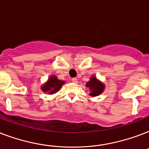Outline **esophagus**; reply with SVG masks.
Returning a JSON list of instances; mask_svg holds the SVG:
<instances>
[{
    "label": "esophagus",
    "instance_id": "1",
    "mask_svg": "<svg viewBox=\"0 0 149 149\" xmlns=\"http://www.w3.org/2000/svg\"><path fill=\"white\" fill-rule=\"evenodd\" d=\"M72 83H77V78H72Z\"/></svg>",
    "mask_w": 149,
    "mask_h": 149
}]
</instances>
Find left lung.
Here are the masks:
<instances>
[{
    "mask_svg": "<svg viewBox=\"0 0 149 149\" xmlns=\"http://www.w3.org/2000/svg\"><path fill=\"white\" fill-rule=\"evenodd\" d=\"M86 86L90 88V90H91L90 95L93 96V97L100 95L104 90V84L100 83L99 80H97L95 77H91L90 81L87 82Z\"/></svg>",
    "mask_w": 149,
    "mask_h": 149,
    "instance_id": "1",
    "label": "left lung"
}]
</instances>
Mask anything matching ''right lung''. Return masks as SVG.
Segmentation results:
<instances>
[{
    "instance_id": "right-lung-1",
    "label": "right lung",
    "mask_w": 149,
    "mask_h": 149,
    "mask_svg": "<svg viewBox=\"0 0 149 149\" xmlns=\"http://www.w3.org/2000/svg\"><path fill=\"white\" fill-rule=\"evenodd\" d=\"M64 84H65V82L58 80L56 78V77L52 76V77H50L47 83L45 85H43L42 90L44 92H49V93L52 94V93H56Z\"/></svg>"
}]
</instances>
